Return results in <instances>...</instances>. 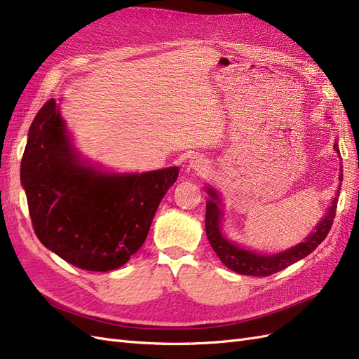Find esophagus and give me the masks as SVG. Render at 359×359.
Listing matches in <instances>:
<instances>
[{"label":"esophagus","mask_w":359,"mask_h":359,"mask_svg":"<svg viewBox=\"0 0 359 359\" xmlns=\"http://www.w3.org/2000/svg\"><path fill=\"white\" fill-rule=\"evenodd\" d=\"M190 168H191L194 172H198V173H205L206 170H208L210 165H208V160H206L205 157L196 156V157H193V158L190 160Z\"/></svg>","instance_id":"esophagus-1"}]
</instances>
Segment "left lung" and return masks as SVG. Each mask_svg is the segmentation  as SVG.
Listing matches in <instances>:
<instances>
[{
  "mask_svg": "<svg viewBox=\"0 0 359 359\" xmlns=\"http://www.w3.org/2000/svg\"><path fill=\"white\" fill-rule=\"evenodd\" d=\"M334 149L337 153H340L339 145L337 142L334 144ZM340 181H343V170L340 169ZM210 193V201L206 202V214H205V231L206 236H208V241L215 252V255L220 257L222 262L231 268L232 271L243 276H255V277H266L271 274H276L278 271L285 269L286 266L298 262V260L309 256L314 248H316L325 238H327L334 217L337 211V202H339V194L340 187L337 189L335 198L328 208L327 215L323 217L322 222L316 226L310 236L306 238V241L292 247L286 252H281L277 255H260L252 250H247L244 247L236 245L231 240L223 235L222 232V219H223V211L220 210V196L217 191L211 187L206 189Z\"/></svg>",
  "mask_w": 359,
  "mask_h": 359,
  "instance_id": "1",
  "label": "left lung"
}]
</instances>
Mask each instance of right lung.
Here are the masks:
<instances>
[{
  "label": "right lung",
  "instance_id": "add662e5",
  "mask_svg": "<svg viewBox=\"0 0 359 359\" xmlns=\"http://www.w3.org/2000/svg\"><path fill=\"white\" fill-rule=\"evenodd\" d=\"M178 170L118 175L86 166L50 99L29 127L20 182L40 243L74 266L106 273L142 247Z\"/></svg>",
  "mask_w": 359,
  "mask_h": 359
}]
</instances>
